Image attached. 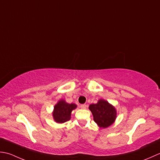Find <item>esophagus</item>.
<instances>
[{
    "label": "esophagus",
    "instance_id": "obj_1",
    "mask_svg": "<svg viewBox=\"0 0 160 160\" xmlns=\"http://www.w3.org/2000/svg\"><path fill=\"white\" fill-rule=\"evenodd\" d=\"M80 107H81V109H86L87 106L86 105V104H82V105L80 106Z\"/></svg>",
    "mask_w": 160,
    "mask_h": 160
}]
</instances>
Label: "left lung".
<instances>
[{
  "label": "left lung",
  "mask_w": 160,
  "mask_h": 160,
  "mask_svg": "<svg viewBox=\"0 0 160 160\" xmlns=\"http://www.w3.org/2000/svg\"><path fill=\"white\" fill-rule=\"evenodd\" d=\"M89 109L92 113L94 122L100 128H107L115 121L117 117L115 108L106 100L99 99L97 103L90 104Z\"/></svg>",
  "instance_id": "8db88e82"
}]
</instances>
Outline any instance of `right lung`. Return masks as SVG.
<instances>
[{
	"label": "right lung",
	"mask_w": 160,
	"mask_h": 160,
	"mask_svg": "<svg viewBox=\"0 0 160 160\" xmlns=\"http://www.w3.org/2000/svg\"><path fill=\"white\" fill-rule=\"evenodd\" d=\"M77 108L75 103H68L63 99L58 101L54 106L52 116L57 123H62L69 121L71 118V112Z\"/></svg>",
	"instance_id": "1"
}]
</instances>
